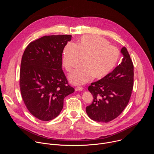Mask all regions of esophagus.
Returning <instances> with one entry per match:
<instances>
[{
  "instance_id": "obj_1",
  "label": "esophagus",
  "mask_w": 154,
  "mask_h": 154,
  "mask_svg": "<svg viewBox=\"0 0 154 154\" xmlns=\"http://www.w3.org/2000/svg\"><path fill=\"white\" fill-rule=\"evenodd\" d=\"M83 88L81 87V86H77V87H75V91H83Z\"/></svg>"
}]
</instances>
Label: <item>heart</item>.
Wrapping results in <instances>:
<instances>
[{"label": "heart", "instance_id": "1", "mask_svg": "<svg viewBox=\"0 0 154 154\" xmlns=\"http://www.w3.org/2000/svg\"><path fill=\"white\" fill-rule=\"evenodd\" d=\"M119 50L103 38L86 35L80 38L76 45H68L64 51L63 64L67 71L77 67L85 58V64L74 70L69 75L74 85H82L93 77L100 79L110 73L119 58Z\"/></svg>", "mask_w": 154, "mask_h": 154}]
</instances>
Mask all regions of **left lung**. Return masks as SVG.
Wrapping results in <instances>:
<instances>
[{"label": "left lung", "mask_w": 154, "mask_h": 154, "mask_svg": "<svg viewBox=\"0 0 154 154\" xmlns=\"http://www.w3.org/2000/svg\"><path fill=\"white\" fill-rule=\"evenodd\" d=\"M121 63L108 75L92 83L88 90L93 96L86 112L92 120L108 122L116 118L127 106L134 87V64L124 47Z\"/></svg>", "instance_id": "8db88e82"}]
</instances>
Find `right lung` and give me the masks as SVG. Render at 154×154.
<instances>
[{
  "instance_id": "1",
  "label": "right lung",
  "mask_w": 154,
  "mask_h": 154,
  "mask_svg": "<svg viewBox=\"0 0 154 154\" xmlns=\"http://www.w3.org/2000/svg\"><path fill=\"white\" fill-rule=\"evenodd\" d=\"M69 35L42 36L31 42L22 57L19 85L30 113L41 121L55 118L65 97L74 92L62 70V54Z\"/></svg>"
}]
</instances>
